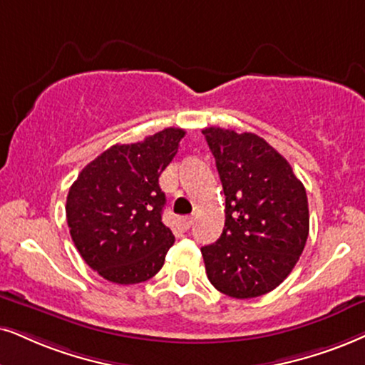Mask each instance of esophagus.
<instances>
[{
	"mask_svg": "<svg viewBox=\"0 0 365 365\" xmlns=\"http://www.w3.org/2000/svg\"><path fill=\"white\" fill-rule=\"evenodd\" d=\"M180 224H182L183 229H190L192 224H193V217L192 215L182 217V219H180Z\"/></svg>",
	"mask_w": 365,
	"mask_h": 365,
	"instance_id": "1",
	"label": "esophagus"
}]
</instances>
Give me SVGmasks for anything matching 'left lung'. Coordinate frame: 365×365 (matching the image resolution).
I'll return each instance as SVG.
<instances>
[{"instance_id": "obj_1", "label": "left lung", "mask_w": 365, "mask_h": 365, "mask_svg": "<svg viewBox=\"0 0 365 365\" xmlns=\"http://www.w3.org/2000/svg\"><path fill=\"white\" fill-rule=\"evenodd\" d=\"M225 195L220 237L200 249L215 289L246 299L273 292L305 249L310 214L292 165L255 133L205 128Z\"/></svg>"}]
</instances>
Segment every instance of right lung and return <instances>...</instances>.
Masks as SVG:
<instances>
[{
  "instance_id": "1",
  "label": "right lung",
  "mask_w": 365,
  "mask_h": 365,
  "mask_svg": "<svg viewBox=\"0 0 365 365\" xmlns=\"http://www.w3.org/2000/svg\"><path fill=\"white\" fill-rule=\"evenodd\" d=\"M185 131L167 128L131 145H114L92 160L67 195V224L87 266L118 284L158 273L175 236L161 220L158 178Z\"/></svg>"
}]
</instances>
